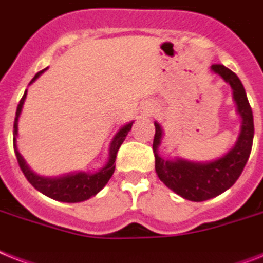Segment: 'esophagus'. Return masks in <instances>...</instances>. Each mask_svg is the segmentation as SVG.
I'll return each instance as SVG.
<instances>
[{
    "label": "esophagus",
    "mask_w": 263,
    "mask_h": 263,
    "mask_svg": "<svg viewBox=\"0 0 263 263\" xmlns=\"http://www.w3.org/2000/svg\"><path fill=\"white\" fill-rule=\"evenodd\" d=\"M154 112H155V109H154V106L151 104L143 108V115H146V116H151V115H154Z\"/></svg>",
    "instance_id": "1"
}]
</instances>
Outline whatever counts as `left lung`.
Masks as SVG:
<instances>
[{
    "instance_id": "8db88e82",
    "label": "left lung",
    "mask_w": 263,
    "mask_h": 263,
    "mask_svg": "<svg viewBox=\"0 0 263 263\" xmlns=\"http://www.w3.org/2000/svg\"><path fill=\"white\" fill-rule=\"evenodd\" d=\"M211 71L227 82L232 89V100L240 117V129L234 146L221 157L206 162L187 161L181 157L165 159L159 155V147L165 135L163 128L155 121L153 150L155 172L168 189L191 201H205L226 192L236 182L246 166L254 139L253 110L246 90L235 72L223 65H212Z\"/></svg>"
}]
</instances>
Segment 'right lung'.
I'll list each match as a JSON object with an SVG mask.
<instances>
[{
  "label": "right lung",
  "instance_id": "add662e5",
  "mask_svg": "<svg viewBox=\"0 0 263 263\" xmlns=\"http://www.w3.org/2000/svg\"><path fill=\"white\" fill-rule=\"evenodd\" d=\"M48 67L39 71L36 74L31 83L35 82L43 72L46 71ZM25 98H27V90H25L24 96L20 100V104L17 105L16 117H14V125H13V147L14 153H16L17 162L20 165L21 172L24 173L25 178L29 181L32 186L35 187L36 191H39L44 196L50 198H54L57 201L62 202H81L85 200H89L90 197L96 196L98 192L101 191L102 187L105 186L108 181L110 180V177L115 173V161H116V154L120 148L121 143L124 142L125 136L128 135V132L131 131L134 121H129L128 124L123 125V127L116 132V135L113 136V139L109 143V150H108V159H106L105 165L100 167L96 172H71L66 173V174H61V176L55 177H46L39 176L32 170L23 155L18 151L17 147V136H18V119H20L21 110H23V105H24Z\"/></svg>",
  "mask_w": 263,
  "mask_h": 263
}]
</instances>
